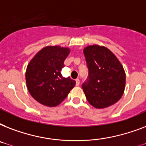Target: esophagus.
<instances>
[{"instance_id": "obj_1", "label": "esophagus", "mask_w": 146, "mask_h": 146, "mask_svg": "<svg viewBox=\"0 0 146 146\" xmlns=\"http://www.w3.org/2000/svg\"><path fill=\"white\" fill-rule=\"evenodd\" d=\"M80 83V80H79V79H76V86H79Z\"/></svg>"}]
</instances>
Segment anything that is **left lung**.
Returning <instances> with one entry per match:
<instances>
[{"instance_id": "1", "label": "left lung", "mask_w": 146, "mask_h": 146, "mask_svg": "<svg viewBox=\"0 0 146 146\" xmlns=\"http://www.w3.org/2000/svg\"><path fill=\"white\" fill-rule=\"evenodd\" d=\"M83 53L89 68V80L82 89L89 104L105 108L121 98L126 86V73L115 54L108 48L88 45Z\"/></svg>"}]
</instances>
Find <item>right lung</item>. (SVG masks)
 Wrapping results in <instances>:
<instances>
[{
    "instance_id": "right-lung-1",
    "label": "right lung",
    "mask_w": 146,
    "mask_h": 146,
    "mask_svg": "<svg viewBox=\"0 0 146 146\" xmlns=\"http://www.w3.org/2000/svg\"><path fill=\"white\" fill-rule=\"evenodd\" d=\"M70 49L48 45L38 51L27 65L26 86L32 97L47 107L59 105L75 86L76 81L63 77L62 68Z\"/></svg>"
}]
</instances>
